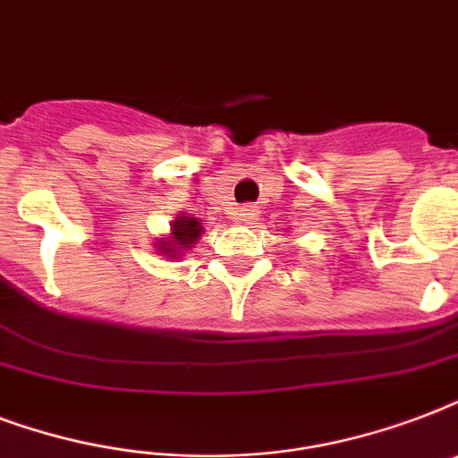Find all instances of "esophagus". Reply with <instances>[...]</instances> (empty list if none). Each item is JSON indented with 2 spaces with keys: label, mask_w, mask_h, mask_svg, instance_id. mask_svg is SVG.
Listing matches in <instances>:
<instances>
[{
  "label": "esophagus",
  "mask_w": 458,
  "mask_h": 458,
  "mask_svg": "<svg viewBox=\"0 0 458 458\" xmlns=\"http://www.w3.org/2000/svg\"><path fill=\"white\" fill-rule=\"evenodd\" d=\"M259 218V208L257 207H242L240 211H237V221L240 223H247V225H251V223L257 221Z\"/></svg>",
  "instance_id": "obj_1"
}]
</instances>
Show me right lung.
I'll use <instances>...</instances> for the list:
<instances>
[{"label":"right lung","instance_id":"add662e5","mask_svg":"<svg viewBox=\"0 0 458 458\" xmlns=\"http://www.w3.org/2000/svg\"><path fill=\"white\" fill-rule=\"evenodd\" d=\"M201 235V225L194 218H187V216H180L178 221L173 223V240L171 242H164V247L158 244V250L165 251V254H178V250H185L190 244Z\"/></svg>","mask_w":458,"mask_h":458}]
</instances>
